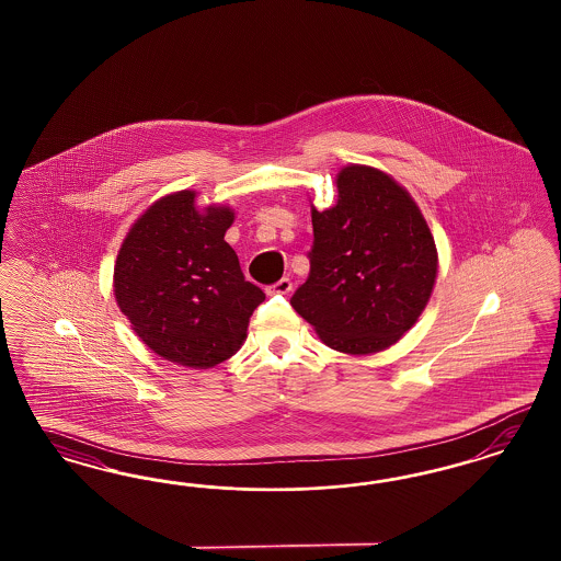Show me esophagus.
Wrapping results in <instances>:
<instances>
[{
	"label": "esophagus",
	"instance_id": "obj_1",
	"mask_svg": "<svg viewBox=\"0 0 561 561\" xmlns=\"http://www.w3.org/2000/svg\"><path fill=\"white\" fill-rule=\"evenodd\" d=\"M291 289V279L289 277H282L279 282H275L272 288H267V294H288Z\"/></svg>",
	"mask_w": 561,
	"mask_h": 561
}]
</instances>
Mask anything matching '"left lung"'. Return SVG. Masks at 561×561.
Instances as JSON below:
<instances>
[{
	"label": "left lung",
	"mask_w": 561,
	"mask_h": 561,
	"mask_svg": "<svg viewBox=\"0 0 561 561\" xmlns=\"http://www.w3.org/2000/svg\"><path fill=\"white\" fill-rule=\"evenodd\" d=\"M335 185L333 207L310 209V275L289 302L324 345L368 356L417 323L436 284L438 251L422 209L385 170L350 164Z\"/></svg>",
	"instance_id": "8db88e82"
}]
</instances>
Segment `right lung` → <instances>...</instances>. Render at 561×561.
<instances>
[{"label": "right lung", "mask_w": 561, "mask_h": 561, "mask_svg": "<svg viewBox=\"0 0 561 561\" xmlns=\"http://www.w3.org/2000/svg\"><path fill=\"white\" fill-rule=\"evenodd\" d=\"M197 191L153 202L121 244L113 289L121 312L153 354L187 368H214L247 340L263 289L247 282L224 240L230 205L199 209Z\"/></svg>", "instance_id": "obj_1"}]
</instances>
